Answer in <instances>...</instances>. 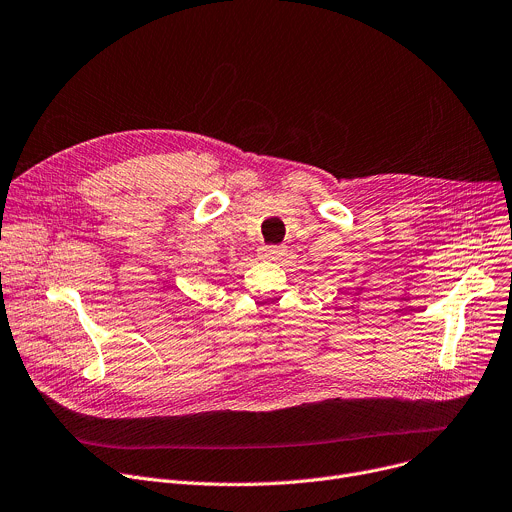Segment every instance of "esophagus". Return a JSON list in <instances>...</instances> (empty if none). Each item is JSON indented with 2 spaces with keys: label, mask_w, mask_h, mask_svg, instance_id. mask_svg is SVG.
Masks as SVG:
<instances>
[{
  "label": "esophagus",
  "mask_w": 512,
  "mask_h": 512,
  "mask_svg": "<svg viewBox=\"0 0 512 512\" xmlns=\"http://www.w3.org/2000/svg\"><path fill=\"white\" fill-rule=\"evenodd\" d=\"M282 255H284V247H282V245H269V247L263 249V257L269 259V261L280 259Z\"/></svg>",
  "instance_id": "esophagus-1"
}]
</instances>
